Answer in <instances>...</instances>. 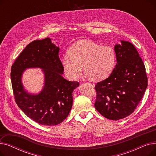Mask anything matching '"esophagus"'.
I'll return each mask as SVG.
<instances>
[{
    "label": "esophagus",
    "instance_id": "34e87169",
    "mask_svg": "<svg viewBox=\"0 0 156 156\" xmlns=\"http://www.w3.org/2000/svg\"><path fill=\"white\" fill-rule=\"evenodd\" d=\"M87 83H88V85H91V86H92V87H94V86H95L94 83H92V82H88Z\"/></svg>",
    "mask_w": 156,
    "mask_h": 156
}]
</instances>
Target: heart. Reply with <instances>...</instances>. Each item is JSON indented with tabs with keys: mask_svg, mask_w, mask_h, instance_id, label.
Instances as JSON below:
<instances>
[{
	"mask_svg": "<svg viewBox=\"0 0 156 156\" xmlns=\"http://www.w3.org/2000/svg\"><path fill=\"white\" fill-rule=\"evenodd\" d=\"M62 61L64 71L72 80L82 71L93 80H101L109 75L115 66L116 55L110 46H103L90 41H81L69 49Z\"/></svg>",
	"mask_w": 156,
	"mask_h": 156,
	"instance_id": "b5f03b06",
	"label": "heart"
}]
</instances>
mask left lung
<instances>
[{"instance_id":"1","label":"left lung","mask_w":156,"mask_h":156,"mask_svg":"<svg viewBox=\"0 0 156 156\" xmlns=\"http://www.w3.org/2000/svg\"><path fill=\"white\" fill-rule=\"evenodd\" d=\"M114 47L117 63L110 76L97 83L95 107L105 118L118 120L133 113L148 84L145 65L134 45L121 40Z\"/></svg>"}]
</instances>
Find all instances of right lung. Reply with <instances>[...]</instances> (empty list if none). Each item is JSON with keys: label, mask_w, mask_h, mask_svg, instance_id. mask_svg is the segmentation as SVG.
<instances>
[{"label": "right lung", "mask_w": 156, "mask_h": 156, "mask_svg": "<svg viewBox=\"0 0 156 156\" xmlns=\"http://www.w3.org/2000/svg\"><path fill=\"white\" fill-rule=\"evenodd\" d=\"M59 51L51 38L36 40L24 48L11 67L16 103L28 117L42 125H57L68 117L73 105V92L79 85L78 81L62 77L64 68ZM31 67L43 69L44 73V87L37 95L26 92L21 82L23 71Z\"/></svg>", "instance_id": "right-lung-1"}]
</instances>
